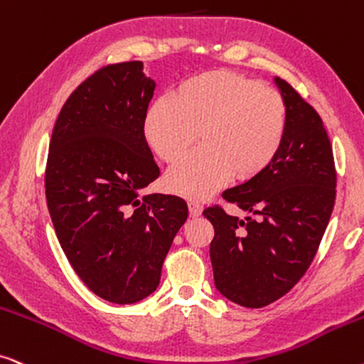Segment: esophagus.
Listing matches in <instances>:
<instances>
[{
    "instance_id": "obj_1",
    "label": "esophagus",
    "mask_w": 364,
    "mask_h": 364,
    "mask_svg": "<svg viewBox=\"0 0 364 364\" xmlns=\"http://www.w3.org/2000/svg\"><path fill=\"white\" fill-rule=\"evenodd\" d=\"M188 212H191V217H199L202 214V205L199 202H188Z\"/></svg>"
}]
</instances>
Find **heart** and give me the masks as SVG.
<instances>
[{"mask_svg": "<svg viewBox=\"0 0 364 364\" xmlns=\"http://www.w3.org/2000/svg\"><path fill=\"white\" fill-rule=\"evenodd\" d=\"M145 140L165 162L182 159L199 134L200 150L165 177L172 193L204 200L232 176L251 181L274 162L286 134V105L276 90L229 70L191 77L154 102Z\"/></svg>", "mask_w": 364, "mask_h": 364, "instance_id": "1", "label": "heart"}]
</instances>
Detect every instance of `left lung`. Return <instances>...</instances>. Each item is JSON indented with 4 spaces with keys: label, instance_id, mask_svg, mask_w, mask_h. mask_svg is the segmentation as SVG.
Masks as SVG:
<instances>
[{
    "label": "left lung",
    "instance_id": "left-lung-1",
    "mask_svg": "<svg viewBox=\"0 0 364 364\" xmlns=\"http://www.w3.org/2000/svg\"><path fill=\"white\" fill-rule=\"evenodd\" d=\"M274 83L286 105L279 152L261 176L223 193L261 219H239L220 207L204 210L215 232L210 242L215 289L244 308L274 303L304 276L336 199L333 149L323 120L289 83L279 77Z\"/></svg>",
    "mask_w": 364,
    "mask_h": 364
}]
</instances>
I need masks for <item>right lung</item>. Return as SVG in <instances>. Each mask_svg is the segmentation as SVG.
I'll use <instances>...</instances> for the list:
<instances>
[{
    "label": "right lung",
    "mask_w": 364,
    "mask_h": 364,
    "mask_svg": "<svg viewBox=\"0 0 364 364\" xmlns=\"http://www.w3.org/2000/svg\"><path fill=\"white\" fill-rule=\"evenodd\" d=\"M154 90L141 61L103 67L68 97L50 141L45 188L56 237L88 289L115 304L157 289L188 215L181 197L140 196L160 176L144 134Z\"/></svg>",
    "instance_id": "add662e5"
}]
</instances>
